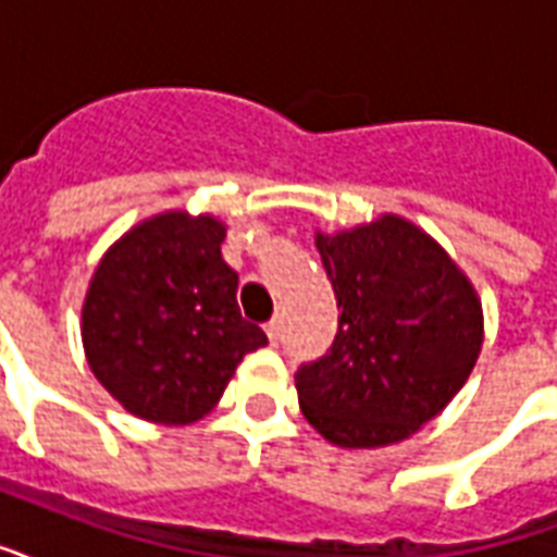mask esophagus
<instances>
[{"label":"esophagus","instance_id":"esophagus-1","mask_svg":"<svg viewBox=\"0 0 557 557\" xmlns=\"http://www.w3.org/2000/svg\"><path fill=\"white\" fill-rule=\"evenodd\" d=\"M280 333H283V321H280V318H271L269 324H265V335H269L271 345H277Z\"/></svg>","mask_w":557,"mask_h":557}]
</instances>
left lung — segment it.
Instances as JSON below:
<instances>
[{
    "label": "left lung",
    "instance_id": "left-lung-1",
    "mask_svg": "<svg viewBox=\"0 0 557 557\" xmlns=\"http://www.w3.org/2000/svg\"><path fill=\"white\" fill-rule=\"evenodd\" d=\"M338 300L333 347L295 373L304 418L330 444L385 447L447 406L482 350V304L449 253L400 215L318 233Z\"/></svg>",
    "mask_w": 557,
    "mask_h": 557
}]
</instances>
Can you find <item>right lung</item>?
<instances>
[{
    "instance_id": "1",
    "label": "right lung",
    "mask_w": 557,
    "mask_h": 557,
    "mask_svg": "<svg viewBox=\"0 0 557 557\" xmlns=\"http://www.w3.org/2000/svg\"><path fill=\"white\" fill-rule=\"evenodd\" d=\"M215 215L160 212L101 257L81 342L96 380L151 423L186 426L219 403L245 354L269 345L236 304Z\"/></svg>"
}]
</instances>
